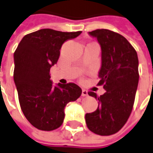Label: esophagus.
<instances>
[{
  "label": "esophagus",
  "instance_id": "34e87169",
  "mask_svg": "<svg viewBox=\"0 0 153 153\" xmlns=\"http://www.w3.org/2000/svg\"><path fill=\"white\" fill-rule=\"evenodd\" d=\"M88 95V91L85 90H82V96H87Z\"/></svg>",
  "mask_w": 153,
  "mask_h": 153
}]
</instances>
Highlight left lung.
Wrapping results in <instances>:
<instances>
[{
	"instance_id": "left-lung-1",
	"label": "left lung",
	"mask_w": 153,
	"mask_h": 153,
	"mask_svg": "<svg viewBox=\"0 0 153 153\" xmlns=\"http://www.w3.org/2000/svg\"><path fill=\"white\" fill-rule=\"evenodd\" d=\"M101 47V68L99 85H104L105 93L97 96V110L85 115L88 128L100 136L118 132L128 120L133 108L137 90L139 73L137 51L122 35L108 29L89 33Z\"/></svg>"
}]
</instances>
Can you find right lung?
Instances as JSON below:
<instances>
[{"mask_svg":"<svg viewBox=\"0 0 153 153\" xmlns=\"http://www.w3.org/2000/svg\"><path fill=\"white\" fill-rule=\"evenodd\" d=\"M79 32L65 33L45 28L27 34L14 53V82L21 109L34 127L53 131L63 124L64 108L82 94L74 83L53 85L50 68L58 62L63 43Z\"/></svg>","mask_w":153,"mask_h":153,"instance_id":"right-lung-1","label":"right lung"}]
</instances>
